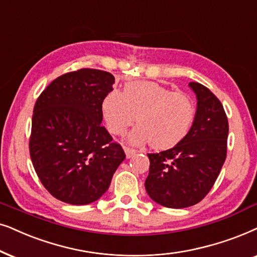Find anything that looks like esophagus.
<instances>
[{
	"label": "esophagus",
	"instance_id": "34e87169",
	"mask_svg": "<svg viewBox=\"0 0 257 257\" xmlns=\"http://www.w3.org/2000/svg\"><path fill=\"white\" fill-rule=\"evenodd\" d=\"M124 152H125V155H126V157H128V159L136 154V150L131 148V147H124Z\"/></svg>",
	"mask_w": 257,
	"mask_h": 257
}]
</instances>
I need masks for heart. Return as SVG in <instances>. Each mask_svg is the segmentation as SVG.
<instances>
[{"mask_svg":"<svg viewBox=\"0 0 257 257\" xmlns=\"http://www.w3.org/2000/svg\"><path fill=\"white\" fill-rule=\"evenodd\" d=\"M108 129L123 135L136 121L131 141L155 149H168L186 138L193 125L196 105L189 95L173 91L155 82H132L118 91H110L102 102Z\"/></svg>","mask_w":257,"mask_h":257,"instance_id":"b5f03b06","label":"heart"}]
</instances>
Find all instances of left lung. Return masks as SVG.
<instances>
[{
  "label": "left lung",
  "instance_id": "left-lung-1",
  "mask_svg": "<svg viewBox=\"0 0 257 257\" xmlns=\"http://www.w3.org/2000/svg\"><path fill=\"white\" fill-rule=\"evenodd\" d=\"M197 109L189 133L173 148L148 154L145 186L152 200L167 208H187L213 188L227 156L228 118L221 101L203 84L190 82Z\"/></svg>",
  "mask_w": 257,
  "mask_h": 257
}]
</instances>
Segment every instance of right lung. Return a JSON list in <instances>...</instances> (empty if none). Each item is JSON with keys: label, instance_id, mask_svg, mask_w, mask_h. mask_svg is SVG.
<instances>
[{"label": "right lung", "instance_id": "1", "mask_svg": "<svg viewBox=\"0 0 257 257\" xmlns=\"http://www.w3.org/2000/svg\"><path fill=\"white\" fill-rule=\"evenodd\" d=\"M114 83L108 71L83 68L55 78L36 100L30 159L41 183L62 202L98 200L125 159L101 124L102 102Z\"/></svg>", "mask_w": 257, "mask_h": 257}]
</instances>
